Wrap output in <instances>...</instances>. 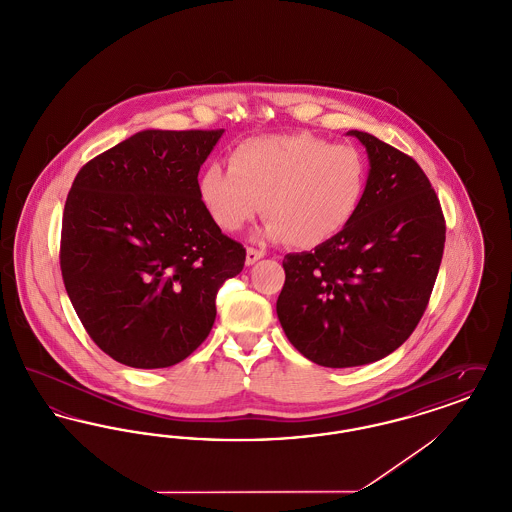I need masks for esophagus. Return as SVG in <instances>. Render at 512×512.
Masks as SVG:
<instances>
[{
	"label": "esophagus",
	"mask_w": 512,
	"mask_h": 512,
	"mask_svg": "<svg viewBox=\"0 0 512 512\" xmlns=\"http://www.w3.org/2000/svg\"><path fill=\"white\" fill-rule=\"evenodd\" d=\"M263 257H265L263 251L253 249V247H247V251H245V265L251 267V265H255L259 259H263Z\"/></svg>",
	"instance_id": "34e87169"
}]
</instances>
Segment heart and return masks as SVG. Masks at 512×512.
Here are the masks:
<instances>
[{
    "mask_svg": "<svg viewBox=\"0 0 512 512\" xmlns=\"http://www.w3.org/2000/svg\"><path fill=\"white\" fill-rule=\"evenodd\" d=\"M357 147L307 132L249 138L232 149L230 169L209 165L199 197L226 232H240L263 211L259 238L313 249L334 240L357 215L366 190Z\"/></svg>",
    "mask_w": 512,
    "mask_h": 512,
    "instance_id": "1",
    "label": "heart"
}]
</instances>
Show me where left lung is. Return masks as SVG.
Wrapping results in <instances>:
<instances>
[{"label": "left lung", "instance_id": "obj_1", "mask_svg": "<svg viewBox=\"0 0 512 512\" xmlns=\"http://www.w3.org/2000/svg\"><path fill=\"white\" fill-rule=\"evenodd\" d=\"M368 155L357 215L315 251L284 257L278 320L293 347L328 368L376 363L413 334L438 276L445 220L418 163L349 130Z\"/></svg>", "mask_w": 512, "mask_h": 512}]
</instances>
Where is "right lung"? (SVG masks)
<instances>
[{
	"mask_svg": "<svg viewBox=\"0 0 512 512\" xmlns=\"http://www.w3.org/2000/svg\"><path fill=\"white\" fill-rule=\"evenodd\" d=\"M224 130H142L86 163L61 230V272L99 349L132 368L184 361L209 336L244 245L220 232L197 174Z\"/></svg>",
	"mask_w": 512,
	"mask_h": 512,
	"instance_id": "1",
	"label": "right lung"
}]
</instances>
